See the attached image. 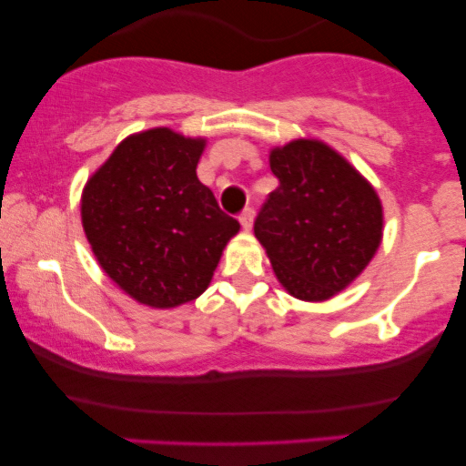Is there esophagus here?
I'll return each instance as SVG.
<instances>
[{
  "label": "esophagus",
  "instance_id": "esophagus-1",
  "mask_svg": "<svg viewBox=\"0 0 466 466\" xmlns=\"http://www.w3.org/2000/svg\"><path fill=\"white\" fill-rule=\"evenodd\" d=\"M254 217H256L254 208H245V210L240 212L238 221H240V226H243V229H251V223H254Z\"/></svg>",
  "mask_w": 466,
  "mask_h": 466
}]
</instances>
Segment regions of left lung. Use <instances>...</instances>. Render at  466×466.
<instances>
[{"mask_svg": "<svg viewBox=\"0 0 466 466\" xmlns=\"http://www.w3.org/2000/svg\"><path fill=\"white\" fill-rule=\"evenodd\" d=\"M269 168L278 188L256 217L254 237L289 296L330 300L377 254L381 199L344 155L315 137L271 148Z\"/></svg>", "mask_w": 466, "mask_h": 466, "instance_id": "left-lung-1", "label": "left lung"}]
</instances>
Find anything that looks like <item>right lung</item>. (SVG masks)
Wrapping results in <instances>:
<instances>
[{
	"label": "right lung",
	"instance_id": "add662e5",
	"mask_svg": "<svg viewBox=\"0 0 466 466\" xmlns=\"http://www.w3.org/2000/svg\"><path fill=\"white\" fill-rule=\"evenodd\" d=\"M206 142L168 127L131 133L80 195L96 260L144 307L175 309L199 298L240 229L197 177Z\"/></svg>",
	"mask_w": 466,
	"mask_h": 466
}]
</instances>
